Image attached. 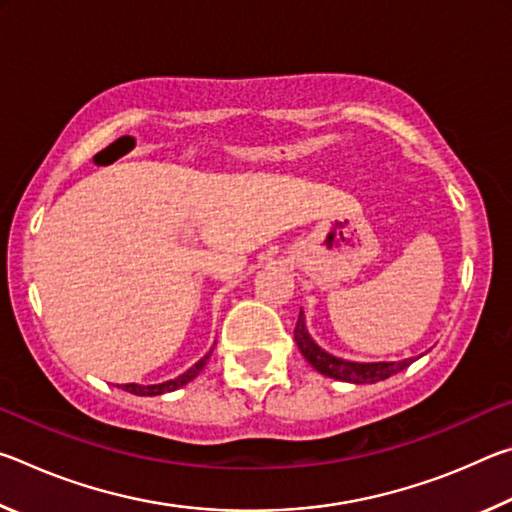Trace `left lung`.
I'll list each match as a JSON object with an SVG mask.
<instances>
[{"instance_id":"left-lung-1","label":"left lung","mask_w":512,"mask_h":512,"mask_svg":"<svg viewBox=\"0 0 512 512\" xmlns=\"http://www.w3.org/2000/svg\"><path fill=\"white\" fill-rule=\"evenodd\" d=\"M293 339L298 343V350L302 352L311 366H314L320 375L332 377V379H341V381H350V384H375V381H384L388 377L397 375L404 368H409L415 361L411 359H402V361H379V363H357V361H345L334 357V354L325 352L323 348H318L311 339L307 327H305V316H298L296 329H293Z\"/></svg>"}]
</instances>
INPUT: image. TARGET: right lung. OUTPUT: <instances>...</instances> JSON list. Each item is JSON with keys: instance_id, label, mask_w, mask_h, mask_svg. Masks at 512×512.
Segmentation results:
<instances>
[{"instance_id": "right-lung-1", "label": "right lung", "mask_w": 512, "mask_h": 512, "mask_svg": "<svg viewBox=\"0 0 512 512\" xmlns=\"http://www.w3.org/2000/svg\"><path fill=\"white\" fill-rule=\"evenodd\" d=\"M210 354H212V350L205 354V357L201 359V361H196L192 368H189L187 372H183V375L180 377H176V379H169V381H162V384H153V386H140V384H124L121 388H124V391H128V393H133V395H144V397H153V395H162V393H171V391H176V388H180V386H185V384H189V381H192L194 377H198V372H201L203 368H205V363H207V359H210Z\"/></svg>"}]
</instances>
